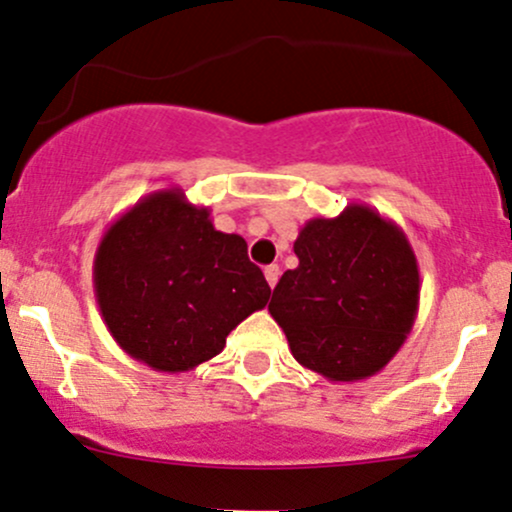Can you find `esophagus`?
<instances>
[{"instance_id":"34e87169","label":"esophagus","mask_w":512,"mask_h":512,"mask_svg":"<svg viewBox=\"0 0 512 512\" xmlns=\"http://www.w3.org/2000/svg\"><path fill=\"white\" fill-rule=\"evenodd\" d=\"M263 275H266L268 285L275 287V283H278V278H280V268L275 266V263H273V266H266V268H263Z\"/></svg>"}]
</instances>
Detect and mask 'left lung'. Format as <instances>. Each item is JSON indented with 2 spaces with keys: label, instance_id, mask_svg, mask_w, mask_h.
Wrapping results in <instances>:
<instances>
[{
  "label": "left lung",
  "instance_id": "obj_1",
  "mask_svg": "<svg viewBox=\"0 0 512 512\" xmlns=\"http://www.w3.org/2000/svg\"><path fill=\"white\" fill-rule=\"evenodd\" d=\"M300 266L275 285L268 312L302 367L331 382L377 375L404 346L421 275L404 229L370 205L304 222Z\"/></svg>",
  "mask_w": 512,
  "mask_h": 512
}]
</instances>
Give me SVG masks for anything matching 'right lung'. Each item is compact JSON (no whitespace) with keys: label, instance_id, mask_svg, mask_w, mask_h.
<instances>
[{"label":"right lung","instance_id":"1","mask_svg":"<svg viewBox=\"0 0 512 512\" xmlns=\"http://www.w3.org/2000/svg\"><path fill=\"white\" fill-rule=\"evenodd\" d=\"M94 292L113 341L169 375L222 353L229 331L271 297L246 241L217 232L210 210L181 188L149 193L111 222L94 256Z\"/></svg>","mask_w":512,"mask_h":512}]
</instances>
